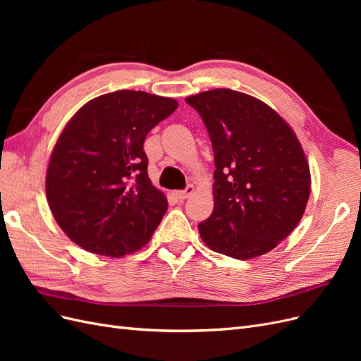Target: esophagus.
Listing matches in <instances>:
<instances>
[{
	"label": "esophagus",
	"mask_w": 361,
	"mask_h": 361,
	"mask_svg": "<svg viewBox=\"0 0 361 361\" xmlns=\"http://www.w3.org/2000/svg\"><path fill=\"white\" fill-rule=\"evenodd\" d=\"M192 192H194V187H192V185H187V188H185V190L176 191V197H178L179 200H185V199H188L190 195H192Z\"/></svg>",
	"instance_id": "34e87169"
}]
</instances>
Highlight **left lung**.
<instances>
[{"label": "left lung", "instance_id": "8db88e82", "mask_svg": "<svg viewBox=\"0 0 361 361\" xmlns=\"http://www.w3.org/2000/svg\"><path fill=\"white\" fill-rule=\"evenodd\" d=\"M214 149V211L199 224L211 250L247 260L288 238L305 211L310 170L293 129L256 97L231 89L188 96Z\"/></svg>", "mask_w": 361, "mask_h": 361}]
</instances>
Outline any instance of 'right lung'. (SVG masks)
Here are the masks:
<instances>
[{"label":"right lung","instance_id":"1","mask_svg":"<svg viewBox=\"0 0 361 361\" xmlns=\"http://www.w3.org/2000/svg\"><path fill=\"white\" fill-rule=\"evenodd\" d=\"M178 101L118 90L87 102L60 134L47 170V199L61 231L94 255L122 257L145 247L167 211L152 185L146 135Z\"/></svg>","mask_w":361,"mask_h":361}]
</instances>
